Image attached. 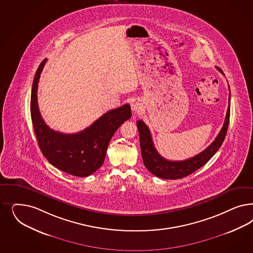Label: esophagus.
<instances>
[{"instance_id": "34e87169", "label": "esophagus", "mask_w": 253, "mask_h": 253, "mask_svg": "<svg viewBox=\"0 0 253 253\" xmlns=\"http://www.w3.org/2000/svg\"><path fill=\"white\" fill-rule=\"evenodd\" d=\"M131 109L134 111V112H139L141 110V105L139 103V101H133L131 103Z\"/></svg>"}]
</instances>
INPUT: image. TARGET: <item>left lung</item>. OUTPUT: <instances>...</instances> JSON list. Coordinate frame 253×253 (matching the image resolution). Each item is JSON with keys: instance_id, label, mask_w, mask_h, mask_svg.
I'll return each mask as SVG.
<instances>
[{"instance_id": "1", "label": "left lung", "mask_w": 253, "mask_h": 253, "mask_svg": "<svg viewBox=\"0 0 253 253\" xmlns=\"http://www.w3.org/2000/svg\"><path fill=\"white\" fill-rule=\"evenodd\" d=\"M217 69L221 73L220 68L217 67ZM230 98L231 95L229 94V106L225 120L216 139L203 152L183 161L167 160L159 155L155 148L151 132L146 124L139 120L137 122V126L139 129L140 151L142 161L147 169L156 177H159L161 179H177L186 177L203 167L216 154V152L220 149L225 139L230 119Z\"/></svg>"}]
</instances>
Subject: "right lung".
Segmentation results:
<instances>
[{
  "label": "right lung",
  "mask_w": 253,
  "mask_h": 253,
  "mask_svg": "<svg viewBox=\"0 0 253 253\" xmlns=\"http://www.w3.org/2000/svg\"><path fill=\"white\" fill-rule=\"evenodd\" d=\"M46 58L38 67L33 79L31 115L33 128L42 155L58 169L76 177H87L104 162L109 142L118 127L131 117L129 104L109 111L87 128L75 134L53 130L42 117L37 88Z\"/></svg>",
  "instance_id": "1"
}]
</instances>
